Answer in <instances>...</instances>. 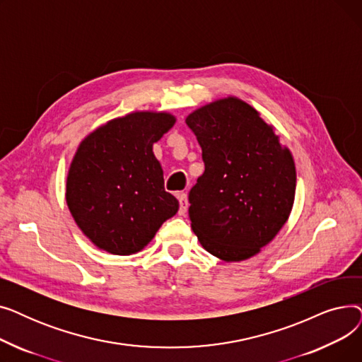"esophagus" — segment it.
<instances>
[{
  "instance_id": "1",
  "label": "esophagus",
  "mask_w": 362,
  "mask_h": 362,
  "mask_svg": "<svg viewBox=\"0 0 362 362\" xmlns=\"http://www.w3.org/2000/svg\"><path fill=\"white\" fill-rule=\"evenodd\" d=\"M177 198H179V204H180L179 214L185 216L186 211H187V197H186V194H179Z\"/></svg>"
}]
</instances>
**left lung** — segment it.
Segmentation results:
<instances>
[{"label":"left lung","mask_w":362,"mask_h":362,"mask_svg":"<svg viewBox=\"0 0 362 362\" xmlns=\"http://www.w3.org/2000/svg\"><path fill=\"white\" fill-rule=\"evenodd\" d=\"M205 170L189 192V218L204 250L243 261L270 243L293 206L296 170L273 126L250 104L227 97L186 117Z\"/></svg>","instance_id":"obj_1"}]
</instances>
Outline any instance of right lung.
Returning <instances> with one entry per match:
<instances>
[{
	"label": "right lung",
	"instance_id": "1",
	"mask_svg": "<svg viewBox=\"0 0 362 362\" xmlns=\"http://www.w3.org/2000/svg\"><path fill=\"white\" fill-rule=\"evenodd\" d=\"M176 117L135 111L95 129L81 142L69 168L66 202L83 235L114 255L136 254L179 210L164 189L152 145Z\"/></svg>",
	"mask_w": 362,
	"mask_h": 362
}]
</instances>
